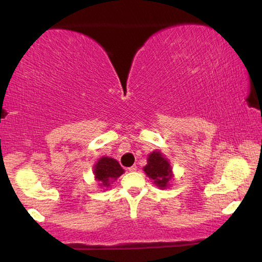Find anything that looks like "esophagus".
Returning a JSON list of instances; mask_svg holds the SVG:
<instances>
[{"mask_svg": "<svg viewBox=\"0 0 262 262\" xmlns=\"http://www.w3.org/2000/svg\"><path fill=\"white\" fill-rule=\"evenodd\" d=\"M136 170H137V166H132L128 168V171H136Z\"/></svg>", "mask_w": 262, "mask_h": 262, "instance_id": "34e87169", "label": "esophagus"}]
</instances>
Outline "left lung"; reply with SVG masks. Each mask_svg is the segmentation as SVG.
<instances>
[{"mask_svg": "<svg viewBox=\"0 0 262 262\" xmlns=\"http://www.w3.org/2000/svg\"><path fill=\"white\" fill-rule=\"evenodd\" d=\"M148 164L143 168L146 177L151 179L160 189H166L170 186V181L173 179V169L167 157L161 151L150 152L148 155Z\"/></svg>", "mask_w": 262, "mask_h": 262, "instance_id": "1", "label": "left lung"}]
</instances>
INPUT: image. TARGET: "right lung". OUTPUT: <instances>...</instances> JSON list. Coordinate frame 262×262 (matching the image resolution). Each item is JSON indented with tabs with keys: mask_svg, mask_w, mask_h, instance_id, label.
Returning a JSON list of instances; mask_svg holds the SVG:
<instances>
[{
	"mask_svg": "<svg viewBox=\"0 0 262 262\" xmlns=\"http://www.w3.org/2000/svg\"><path fill=\"white\" fill-rule=\"evenodd\" d=\"M124 171L125 170L120 167L118 161L108 156L100 157L93 168L95 180L99 182L98 185L106 189L110 188L111 184H113Z\"/></svg>",
	"mask_w": 262,
	"mask_h": 262,
	"instance_id": "right-lung-1",
	"label": "right lung"
}]
</instances>
